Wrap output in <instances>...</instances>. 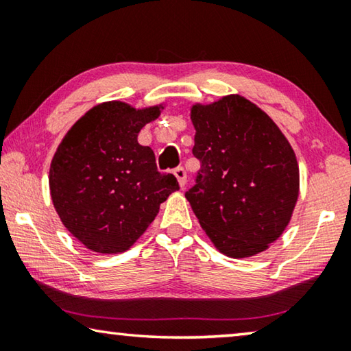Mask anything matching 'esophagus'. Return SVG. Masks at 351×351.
<instances>
[{
  "instance_id": "obj_1",
  "label": "esophagus",
  "mask_w": 351,
  "mask_h": 351,
  "mask_svg": "<svg viewBox=\"0 0 351 351\" xmlns=\"http://www.w3.org/2000/svg\"><path fill=\"white\" fill-rule=\"evenodd\" d=\"M173 173H175V176L178 178V182H180V186H181V187L186 186V182H187V173H186V170H184V167H176V169L173 170Z\"/></svg>"
}]
</instances>
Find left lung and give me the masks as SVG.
<instances>
[{
	"label": "left lung",
	"instance_id": "obj_1",
	"mask_svg": "<svg viewBox=\"0 0 351 351\" xmlns=\"http://www.w3.org/2000/svg\"><path fill=\"white\" fill-rule=\"evenodd\" d=\"M201 167L186 198L213 245L229 257L265 251L299 197V165L272 119L241 96L192 108Z\"/></svg>",
	"mask_w": 351,
	"mask_h": 351
}]
</instances>
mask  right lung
I'll use <instances>...</instances> for the list:
<instances>
[{"label": "right lung", "instance_id": "obj_1", "mask_svg": "<svg viewBox=\"0 0 351 351\" xmlns=\"http://www.w3.org/2000/svg\"><path fill=\"white\" fill-rule=\"evenodd\" d=\"M159 112V106L97 105L57 148L49 170L52 203L64 228L91 251H127L180 189L173 175L158 170L152 148L138 142L141 128Z\"/></svg>", "mask_w": 351, "mask_h": 351}]
</instances>
